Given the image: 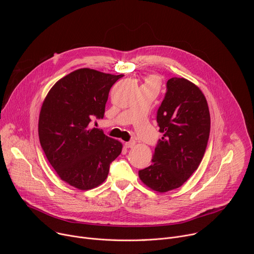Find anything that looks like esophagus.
I'll list each match as a JSON object with an SVG mask.
<instances>
[{
  "instance_id": "esophagus-1",
  "label": "esophagus",
  "mask_w": 254,
  "mask_h": 254,
  "mask_svg": "<svg viewBox=\"0 0 254 254\" xmlns=\"http://www.w3.org/2000/svg\"><path fill=\"white\" fill-rule=\"evenodd\" d=\"M135 144V141L134 140H130V141H126L125 142V146H126V148H127V149H129V148H132L133 146Z\"/></svg>"
}]
</instances>
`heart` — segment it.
<instances>
[{
    "label": "heart",
    "instance_id": "1",
    "mask_svg": "<svg viewBox=\"0 0 254 254\" xmlns=\"http://www.w3.org/2000/svg\"><path fill=\"white\" fill-rule=\"evenodd\" d=\"M161 85V80L158 76L156 75H152V76H149L146 78V80H144L142 86H150V87H154L156 89H159Z\"/></svg>",
    "mask_w": 254,
    "mask_h": 254
}]
</instances>
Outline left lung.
Masks as SVG:
<instances>
[{"label": "left lung", "mask_w": 254, "mask_h": 254, "mask_svg": "<svg viewBox=\"0 0 254 254\" xmlns=\"http://www.w3.org/2000/svg\"><path fill=\"white\" fill-rule=\"evenodd\" d=\"M159 139L152 165L138 171L141 182L165 193L182 186L198 169L209 139L210 113L201 89L193 82L173 77L157 114Z\"/></svg>", "instance_id": "8db88e82"}]
</instances>
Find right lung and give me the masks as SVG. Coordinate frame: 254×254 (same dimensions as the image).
I'll return each instance as SVG.
<instances>
[{"mask_svg":"<svg viewBox=\"0 0 254 254\" xmlns=\"http://www.w3.org/2000/svg\"><path fill=\"white\" fill-rule=\"evenodd\" d=\"M123 76L80 68L58 80L43 101L41 147L60 179L72 187L89 190L102 184L122 153L121 141L89 124L103 118L108 93Z\"/></svg>","mask_w":254,"mask_h":254,"instance_id":"obj_1","label":"right lung"}]
</instances>
